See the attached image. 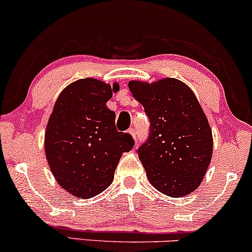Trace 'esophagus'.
<instances>
[{
  "label": "esophagus",
  "instance_id": "esophagus-1",
  "mask_svg": "<svg viewBox=\"0 0 252 252\" xmlns=\"http://www.w3.org/2000/svg\"><path fill=\"white\" fill-rule=\"evenodd\" d=\"M128 132H129L130 135L132 136V137H134V140H135V141H137V132H136L135 128H130V129L128 130Z\"/></svg>",
  "mask_w": 252,
  "mask_h": 252
}]
</instances>
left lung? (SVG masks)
I'll return each instance as SVG.
<instances>
[{"mask_svg":"<svg viewBox=\"0 0 252 252\" xmlns=\"http://www.w3.org/2000/svg\"><path fill=\"white\" fill-rule=\"evenodd\" d=\"M129 89L150 122L148 138L137 149L150 184L173 198L189 194L212 158V130L198 99L174 78L131 80Z\"/></svg>","mask_w":252,"mask_h":252,"instance_id":"obj_1","label":"left lung"}]
</instances>
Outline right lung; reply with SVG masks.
<instances>
[{"instance_id": "obj_1", "label": "right lung", "mask_w": 252, "mask_h": 252, "mask_svg": "<svg viewBox=\"0 0 252 252\" xmlns=\"http://www.w3.org/2000/svg\"><path fill=\"white\" fill-rule=\"evenodd\" d=\"M118 91L94 78L70 84L58 97L45 134V152L58 184L88 199L108 189L122 153L135 141L117 131L106 102Z\"/></svg>"}]
</instances>
